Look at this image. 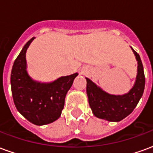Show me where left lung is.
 I'll return each instance as SVG.
<instances>
[{"mask_svg": "<svg viewBox=\"0 0 153 153\" xmlns=\"http://www.w3.org/2000/svg\"><path fill=\"white\" fill-rule=\"evenodd\" d=\"M133 51L138 60V74L134 86L127 94L123 96L108 94L86 78L89 106L97 118L108 121H120L134 111L143 96L145 87L143 66L139 55L134 49Z\"/></svg>", "mask_w": 153, "mask_h": 153, "instance_id": "left-lung-1", "label": "left lung"}]
</instances>
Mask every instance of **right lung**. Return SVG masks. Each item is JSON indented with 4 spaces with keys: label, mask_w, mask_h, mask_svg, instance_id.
I'll return each mask as SVG.
<instances>
[{
    "label": "right lung",
    "mask_w": 153,
    "mask_h": 153,
    "mask_svg": "<svg viewBox=\"0 0 153 153\" xmlns=\"http://www.w3.org/2000/svg\"><path fill=\"white\" fill-rule=\"evenodd\" d=\"M31 38L15 59L10 76L13 100L20 114L33 124L43 125L56 120L61 115L65 98L78 74L60 77L50 83L35 82L26 71L25 54Z\"/></svg>",
    "instance_id": "right-lung-1"
}]
</instances>
